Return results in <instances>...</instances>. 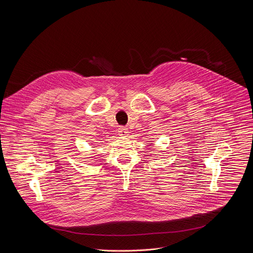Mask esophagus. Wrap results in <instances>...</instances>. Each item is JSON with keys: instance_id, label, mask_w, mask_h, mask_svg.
Segmentation results:
<instances>
[{"instance_id": "1", "label": "esophagus", "mask_w": 253, "mask_h": 253, "mask_svg": "<svg viewBox=\"0 0 253 253\" xmlns=\"http://www.w3.org/2000/svg\"><path fill=\"white\" fill-rule=\"evenodd\" d=\"M118 133H119V135H120V136L125 137V136H127V135H128L129 131H128V129H127V128H125V127H120V128H119V130H118Z\"/></svg>"}]
</instances>
